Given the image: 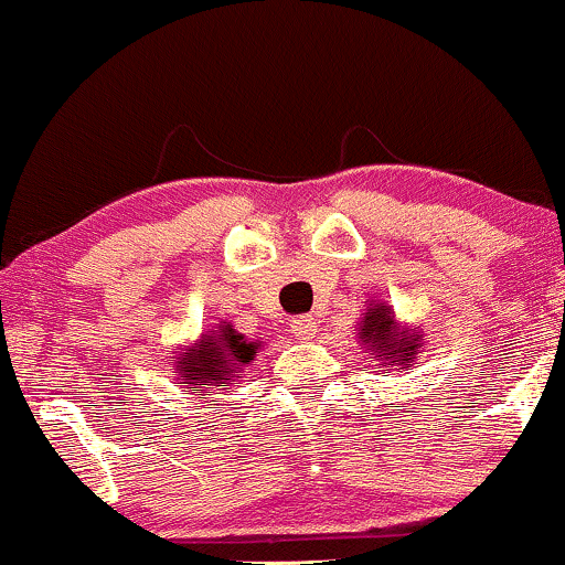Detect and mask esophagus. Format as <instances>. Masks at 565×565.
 <instances>
[{
	"instance_id": "esophagus-1",
	"label": "esophagus",
	"mask_w": 565,
	"mask_h": 565,
	"mask_svg": "<svg viewBox=\"0 0 565 565\" xmlns=\"http://www.w3.org/2000/svg\"><path fill=\"white\" fill-rule=\"evenodd\" d=\"M290 330H294V335L298 338V341H311V338L317 335V320L309 315L294 317V320H290Z\"/></svg>"
}]
</instances>
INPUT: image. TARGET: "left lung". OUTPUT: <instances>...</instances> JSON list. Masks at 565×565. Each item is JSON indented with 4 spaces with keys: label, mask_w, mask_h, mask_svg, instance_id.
Listing matches in <instances>:
<instances>
[{
    "label": "left lung",
    "mask_w": 565,
    "mask_h": 565,
    "mask_svg": "<svg viewBox=\"0 0 565 565\" xmlns=\"http://www.w3.org/2000/svg\"><path fill=\"white\" fill-rule=\"evenodd\" d=\"M364 349L370 351V360H375L381 367L407 370L409 362L417 360V335L409 330H402L394 320V311L383 303H370L360 322V333Z\"/></svg>",
    "instance_id": "1"
}]
</instances>
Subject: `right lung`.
<instances>
[{"label":"right lung","instance_id":"right-lung-1","mask_svg":"<svg viewBox=\"0 0 565 565\" xmlns=\"http://www.w3.org/2000/svg\"><path fill=\"white\" fill-rule=\"evenodd\" d=\"M258 343L245 341L232 324H218V330H209L192 349H184L177 356L179 381L188 383L198 399L209 396L214 386H227L237 373L250 364L256 356Z\"/></svg>","mask_w":565,"mask_h":565}]
</instances>
